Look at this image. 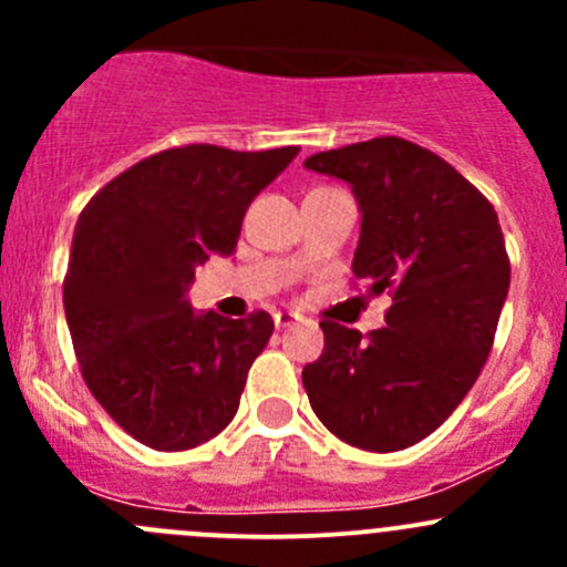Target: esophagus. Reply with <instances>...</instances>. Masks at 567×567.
Listing matches in <instances>:
<instances>
[{
    "instance_id": "34e87169",
    "label": "esophagus",
    "mask_w": 567,
    "mask_h": 567,
    "mask_svg": "<svg viewBox=\"0 0 567 567\" xmlns=\"http://www.w3.org/2000/svg\"><path fill=\"white\" fill-rule=\"evenodd\" d=\"M296 320H299L296 312H277V316H274V326H277V329H288V326H293Z\"/></svg>"
}]
</instances>
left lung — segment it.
<instances>
[{
    "label": "left lung",
    "mask_w": 567,
    "mask_h": 567,
    "mask_svg": "<svg viewBox=\"0 0 567 567\" xmlns=\"http://www.w3.org/2000/svg\"><path fill=\"white\" fill-rule=\"evenodd\" d=\"M307 169L351 183L362 210L353 277L392 296L386 326L323 318V353L301 370L318 420L359 450L431 436L477 381L511 288L496 210L442 156L400 136L316 153Z\"/></svg>",
    "instance_id": "1"
}]
</instances>
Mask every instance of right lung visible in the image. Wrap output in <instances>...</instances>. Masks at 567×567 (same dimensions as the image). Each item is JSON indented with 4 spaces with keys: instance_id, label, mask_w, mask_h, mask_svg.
Instances as JSON below:
<instances>
[{
    "instance_id": "1",
    "label": "right lung",
    "mask_w": 567,
    "mask_h": 567,
    "mask_svg": "<svg viewBox=\"0 0 567 567\" xmlns=\"http://www.w3.org/2000/svg\"><path fill=\"white\" fill-rule=\"evenodd\" d=\"M296 153L169 147L79 214L62 282L73 351L93 398L145 447H197L236 416L274 320L197 316L186 288L208 257L236 251L249 203Z\"/></svg>"
}]
</instances>
